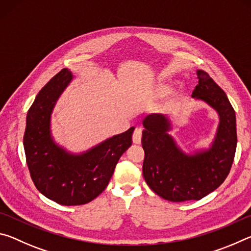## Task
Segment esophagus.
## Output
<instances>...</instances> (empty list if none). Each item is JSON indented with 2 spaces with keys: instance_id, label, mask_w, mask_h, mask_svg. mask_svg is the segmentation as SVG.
Here are the masks:
<instances>
[{
  "instance_id": "esophagus-1",
  "label": "esophagus",
  "mask_w": 251,
  "mask_h": 251,
  "mask_svg": "<svg viewBox=\"0 0 251 251\" xmlns=\"http://www.w3.org/2000/svg\"><path fill=\"white\" fill-rule=\"evenodd\" d=\"M141 141H142V129L137 127V128L134 130V134H133V143L139 144Z\"/></svg>"
}]
</instances>
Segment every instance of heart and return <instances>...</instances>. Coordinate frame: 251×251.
<instances>
[{"instance_id": "1", "label": "heart", "mask_w": 251, "mask_h": 251, "mask_svg": "<svg viewBox=\"0 0 251 251\" xmlns=\"http://www.w3.org/2000/svg\"><path fill=\"white\" fill-rule=\"evenodd\" d=\"M174 90V85L169 82H158L154 85L151 91V97L152 100H159L168 96Z\"/></svg>"}]
</instances>
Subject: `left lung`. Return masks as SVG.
Listing matches in <instances>:
<instances>
[{
  "mask_svg": "<svg viewBox=\"0 0 251 251\" xmlns=\"http://www.w3.org/2000/svg\"><path fill=\"white\" fill-rule=\"evenodd\" d=\"M192 97L217 113L219 123L208 147L186 151L171 134L165 114L143 118V176L152 192L169 201H199L223 184L230 172L237 147L236 114L227 95L206 72L198 70Z\"/></svg>",
  "mask_w": 251,
  "mask_h": 251,
  "instance_id": "1",
  "label": "left lung"
}]
</instances>
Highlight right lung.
Returning a JSON list of instances; mask_svg holds the SVG:
<instances>
[{
    "label": "right lung",
    "mask_w": 251,
    "mask_h": 251,
    "mask_svg": "<svg viewBox=\"0 0 251 251\" xmlns=\"http://www.w3.org/2000/svg\"><path fill=\"white\" fill-rule=\"evenodd\" d=\"M73 78L69 69H63L42 88L27 112L23 139L34 185L46 198L64 206L84 205L103 192L131 145L135 129L130 127L82 152L59 145L52 133V114Z\"/></svg>",
    "instance_id": "1"
}]
</instances>
